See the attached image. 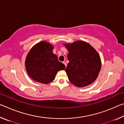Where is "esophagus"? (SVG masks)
Listing matches in <instances>:
<instances>
[{
  "label": "esophagus",
  "mask_w": 124,
  "mask_h": 124,
  "mask_svg": "<svg viewBox=\"0 0 124 124\" xmlns=\"http://www.w3.org/2000/svg\"><path fill=\"white\" fill-rule=\"evenodd\" d=\"M63 63L64 65H65V66H67V63H66V62H63Z\"/></svg>",
  "instance_id": "esophagus-1"
}]
</instances>
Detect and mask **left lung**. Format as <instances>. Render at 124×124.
I'll return each mask as SVG.
<instances>
[{
	"label": "left lung",
	"instance_id": "8db88e82",
	"mask_svg": "<svg viewBox=\"0 0 124 124\" xmlns=\"http://www.w3.org/2000/svg\"><path fill=\"white\" fill-rule=\"evenodd\" d=\"M63 44L69 52L67 57L70 62L65 71L70 82L78 87L93 83L101 69V60L97 51L82 40Z\"/></svg>",
	"mask_w": 124,
	"mask_h": 124
}]
</instances>
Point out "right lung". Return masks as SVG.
Masks as SVG:
<instances>
[{"instance_id": "add662e5", "label": "right lung", "mask_w": 124, "mask_h": 124, "mask_svg": "<svg viewBox=\"0 0 124 124\" xmlns=\"http://www.w3.org/2000/svg\"><path fill=\"white\" fill-rule=\"evenodd\" d=\"M54 46L41 41L31 48L25 60V66L29 77L37 82L44 84L51 82L58 71L65 70L63 63L58 61L53 53Z\"/></svg>"}]
</instances>
